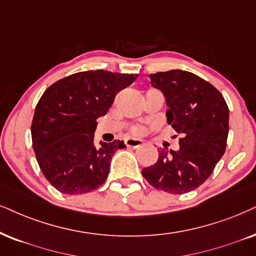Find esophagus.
Wrapping results in <instances>:
<instances>
[{
    "label": "esophagus",
    "instance_id": "34e87169",
    "mask_svg": "<svg viewBox=\"0 0 256 256\" xmlns=\"http://www.w3.org/2000/svg\"><path fill=\"white\" fill-rule=\"evenodd\" d=\"M125 145L128 148H137L142 146V145H143V142H142L140 139H137V138H128L125 140Z\"/></svg>",
    "mask_w": 256,
    "mask_h": 256
}]
</instances>
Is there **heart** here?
<instances>
[{
    "instance_id": "obj_1",
    "label": "heart",
    "mask_w": 256,
    "mask_h": 256,
    "mask_svg": "<svg viewBox=\"0 0 256 256\" xmlns=\"http://www.w3.org/2000/svg\"><path fill=\"white\" fill-rule=\"evenodd\" d=\"M144 131H145V128H142V126H138V128H134V134H143Z\"/></svg>"
}]
</instances>
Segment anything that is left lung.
Returning a JSON list of instances; mask_svg holds the SVG:
<instances>
[{
  "instance_id": "8db88e82",
  "label": "left lung",
  "mask_w": 256,
  "mask_h": 256,
  "mask_svg": "<svg viewBox=\"0 0 256 256\" xmlns=\"http://www.w3.org/2000/svg\"><path fill=\"white\" fill-rule=\"evenodd\" d=\"M148 76L166 96L168 124L182 138L180 150H160L142 174L156 189L182 195L204 183L224 154L229 110L220 90L196 74L171 70Z\"/></svg>"
}]
</instances>
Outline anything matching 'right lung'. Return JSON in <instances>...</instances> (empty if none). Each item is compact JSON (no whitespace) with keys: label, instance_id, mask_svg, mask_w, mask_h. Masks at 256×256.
<instances>
[{"label":"right lung","instance_id":"obj_1","mask_svg":"<svg viewBox=\"0 0 256 256\" xmlns=\"http://www.w3.org/2000/svg\"><path fill=\"white\" fill-rule=\"evenodd\" d=\"M138 74L87 70L48 87L35 108L32 140L48 182L67 195L96 190L108 178L112 156L124 142L94 144L96 119Z\"/></svg>","mask_w":256,"mask_h":256}]
</instances>
